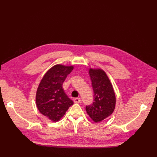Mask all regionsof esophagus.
<instances>
[{"instance_id":"esophagus-1","label":"esophagus","mask_w":157,"mask_h":157,"mask_svg":"<svg viewBox=\"0 0 157 157\" xmlns=\"http://www.w3.org/2000/svg\"><path fill=\"white\" fill-rule=\"evenodd\" d=\"M73 101H74V102H75V103H78V102H79L81 101V99L79 98H75V99H73Z\"/></svg>"}]
</instances>
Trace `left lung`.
Here are the masks:
<instances>
[{
	"label": "left lung",
	"instance_id": "left-lung-1",
	"mask_svg": "<svg viewBox=\"0 0 157 157\" xmlns=\"http://www.w3.org/2000/svg\"><path fill=\"white\" fill-rule=\"evenodd\" d=\"M89 73L94 100L91 104L86 106V110L95 122H99L113 114L116 106V96L113 86L103 70L91 68Z\"/></svg>",
	"mask_w": 157,
	"mask_h": 157
}]
</instances>
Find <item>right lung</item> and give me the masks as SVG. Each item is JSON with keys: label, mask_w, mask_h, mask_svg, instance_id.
I'll return each mask as SVG.
<instances>
[{"label": "right lung", "mask_w": 157, "mask_h": 157, "mask_svg": "<svg viewBox=\"0 0 157 157\" xmlns=\"http://www.w3.org/2000/svg\"><path fill=\"white\" fill-rule=\"evenodd\" d=\"M73 70V66L55 65L44 75L37 89V108L53 122L58 121L73 104L63 89V82Z\"/></svg>", "instance_id": "1"}]
</instances>
